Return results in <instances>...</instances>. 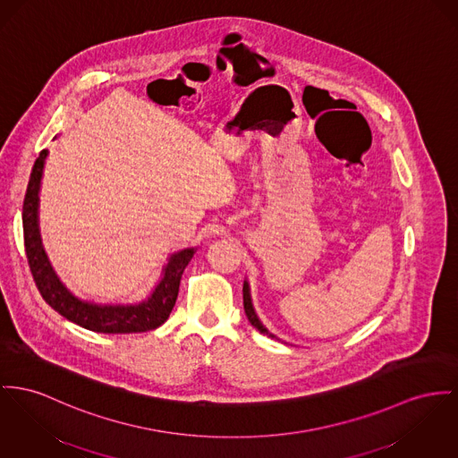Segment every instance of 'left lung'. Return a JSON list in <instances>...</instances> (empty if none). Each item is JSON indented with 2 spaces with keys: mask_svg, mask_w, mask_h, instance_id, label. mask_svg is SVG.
<instances>
[{
  "mask_svg": "<svg viewBox=\"0 0 458 458\" xmlns=\"http://www.w3.org/2000/svg\"><path fill=\"white\" fill-rule=\"evenodd\" d=\"M243 305H244V312H246V318H248V321L251 323V327L253 328H257L260 334H264V335L271 336V338H277V336L273 335L262 323H260V319L257 318V314H255V309H253V304H251V295H250V284H248V281H244L243 283Z\"/></svg>",
  "mask_w": 458,
  "mask_h": 458,
  "instance_id": "left-lung-1",
  "label": "left lung"
}]
</instances>
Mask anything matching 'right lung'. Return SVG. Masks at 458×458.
Returning <instances> with one entry per match:
<instances>
[{"label": "right lung", "instance_id": "1", "mask_svg": "<svg viewBox=\"0 0 458 458\" xmlns=\"http://www.w3.org/2000/svg\"><path fill=\"white\" fill-rule=\"evenodd\" d=\"M47 156L48 151L43 149L34 161L22 207L26 255L32 279L45 302L65 319L97 334H142L161 327L175 305L183 269L196 253V248H185L170 255L168 264L163 267V277L156 284L153 293L139 304H93L74 297L55 275L39 236L38 194Z\"/></svg>", "mask_w": 458, "mask_h": 458}]
</instances>
